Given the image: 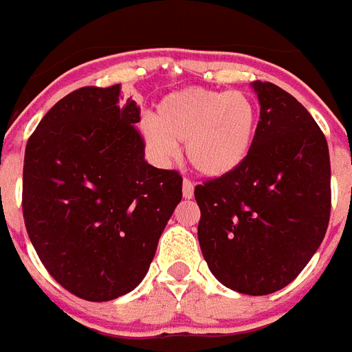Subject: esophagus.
Here are the masks:
<instances>
[{
    "label": "esophagus",
    "mask_w": 352,
    "mask_h": 352,
    "mask_svg": "<svg viewBox=\"0 0 352 352\" xmlns=\"http://www.w3.org/2000/svg\"><path fill=\"white\" fill-rule=\"evenodd\" d=\"M183 197L185 199L194 197V183H192L190 179H185V182H183Z\"/></svg>",
    "instance_id": "34e87169"
}]
</instances>
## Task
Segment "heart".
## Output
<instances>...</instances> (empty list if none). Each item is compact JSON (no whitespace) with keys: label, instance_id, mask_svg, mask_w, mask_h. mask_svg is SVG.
<instances>
[{"label":"heart","instance_id":"obj_1","mask_svg":"<svg viewBox=\"0 0 352 352\" xmlns=\"http://www.w3.org/2000/svg\"><path fill=\"white\" fill-rule=\"evenodd\" d=\"M257 133V109L239 91L185 88L157 102L142 125L146 148L158 162L176 157L185 142L186 158L199 174L223 178L243 166Z\"/></svg>","mask_w":352,"mask_h":352}]
</instances>
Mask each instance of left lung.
Masks as SVG:
<instances>
[{
  "mask_svg": "<svg viewBox=\"0 0 352 352\" xmlns=\"http://www.w3.org/2000/svg\"><path fill=\"white\" fill-rule=\"evenodd\" d=\"M250 86L261 105L250 155L194 194L199 245L214 278L264 296L291 284L322 243L331 169L324 133L309 111L275 84Z\"/></svg>",
  "mask_w": 352,
  "mask_h": 352,
  "instance_id": "obj_1",
  "label": "left lung"
}]
</instances>
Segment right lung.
<instances>
[{
  "label": "right lung",
  "mask_w": 352,
  "mask_h": 352,
  "mask_svg": "<svg viewBox=\"0 0 352 352\" xmlns=\"http://www.w3.org/2000/svg\"><path fill=\"white\" fill-rule=\"evenodd\" d=\"M120 91L88 86L63 96L24 153L28 236L52 278L88 301L141 284L182 201V176L146 162L139 107Z\"/></svg>",
  "instance_id": "right-lung-1"
}]
</instances>
